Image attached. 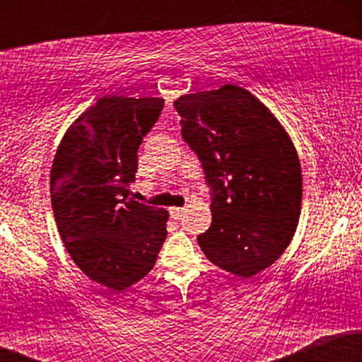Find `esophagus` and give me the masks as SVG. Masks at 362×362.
<instances>
[{
  "label": "esophagus",
  "instance_id": "esophagus-1",
  "mask_svg": "<svg viewBox=\"0 0 362 362\" xmlns=\"http://www.w3.org/2000/svg\"><path fill=\"white\" fill-rule=\"evenodd\" d=\"M184 214H185L184 207H173V209H172V216H173V218L180 219Z\"/></svg>",
  "mask_w": 362,
  "mask_h": 362
}]
</instances>
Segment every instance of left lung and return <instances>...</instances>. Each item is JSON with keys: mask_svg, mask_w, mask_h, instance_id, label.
<instances>
[{"mask_svg": "<svg viewBox=\"0 0 362 362\" xmlns=\"http://www.w3.org/2000/svg\"><path fill=\"white\" fill-rule=\"evenodd\" d=\"M173 105L211 189L213 223L199 247L223 271L248 279L271 267L296 231V149L267 107L236 85L184 95Z\"/></svg>", "mask_w": 362, "mask_h": 362, "instance_id": "obj_1", "label": "left lung"}]
</instances>
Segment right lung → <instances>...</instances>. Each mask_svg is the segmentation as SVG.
Returning a JSON list of instances; mask_svg holds the SVG:
<instances>
[{
  "label": "right lung",
  "instance_id": "1",
  "mask_svg": "<svg viewBox=\"0 0 362 362\" xmlns=\"http://www.w3.org/2000/svg\"><path fill=\"white\" fill-rule=\"evenodd\" d=\"M163 103L102 97L74 120L54 156L51 201L66 250L85 276L114 291L143 279L167 238V211L134 201L129 189Z\"/></svg>",
  "mask_w": 362,
  "mask_h": 362
}]
</instances>
